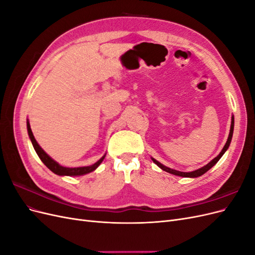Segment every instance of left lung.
<instances>
[{"mask_svg":"<svg viewBox=\"0 0 255 255\" xmlns=\"http://www.w3.org/2000/svg\"><path fill=\"white\" fill-rule=\"evenodd\" d=\"M233 129H234V117L232 116V122H231V128H230V134H229V137H228V140H227V142H226V144H225V146H223V149L221 150V152L219 153V155L218 156H216L213 160H211L210 163H208L207 165H205L204 167H202V168H200V169H198V170H195V171H191V172H182V171H177V170H173V169H171V168H168V167H166V166H164L163 164H160L159 161H157L156 159H154V158H152V160L154 161V163H155L160 169H163L164 171H166V172H169V173H171V174H174V175H179V176H184V177H198V176H201L202 174H204L206 171H208L210 170V169L214 166V165H216L217 164V161L221 158V156L223 155V154H225V152L228 150V148H229V145H230V143H231V140H232V136H233Z\"/></svg>","mask_w":255,"mask_h":255,"instance_id":"8db88e82","label":"left lung"}]
</instances>
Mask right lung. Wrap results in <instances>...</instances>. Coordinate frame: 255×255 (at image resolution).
Returning <instances> with one entry per match:
<instances>
[{
    "label": "right lung",
    "mask_w": 255,
    "mask_h": 255,
    "mask_svg": "<svg viewBox=\"0 0 255 255\" xmlns=\"http://www.w3.org/2000/svg\"><path fill=\"white\" fill-rule=\"evenodd\" d=\"M26 126H27V132H28V136L30 138V141H32L33 143V146L34 149L37 153V155L39 156V158L41 159L42 163L47 166L50 170L52 172H54L55 174H58V175H69V176H76V175H83V174H86V173H89L91 171L96 170V169L99 167V165L102 163L104 156H102L101 158H100L97 163H95L94 165L91 166H86V167H76V168H68V167H64V166H60L57 161L54 160L53 158H51L47 153H45L42 149L41 146L38 144V142L36 141L35 137L33 135V132L32 129H30V126H29V122L27 120L26 122Z\"/></svg>",
    "instance_id": "obj_1"
}]
</instances>
